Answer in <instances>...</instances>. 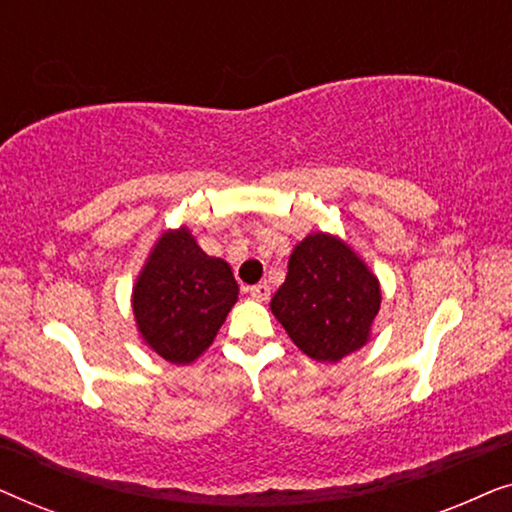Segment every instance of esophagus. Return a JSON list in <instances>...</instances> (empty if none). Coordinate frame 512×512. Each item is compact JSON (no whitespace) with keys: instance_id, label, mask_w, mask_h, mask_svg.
<instances>
[{"instance_id":"esophagus-1","label":"esophagus","mask_w":512,"mask_h":512,"mask_svg":"<svg viewBox=\"0 0 512 512\" xmlns=\"http://www.w3.org/2000/svg\"><path fill=\"white\" fill-rule=\"evenodd\" d=\"M249 296L254 300H261V303H265V300L270 298V286L268 284H256V286H249Z\"/></svg>"}]
</instances>
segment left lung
Segmentation results:
<instances>
[{
  "label": "left lung",
  "instance_id": "obj_1",
  "mask_svg": "<svg viewBox=\"0 0 512 512\" xmlns=\"http://www.w3.org/2000/svg\"><path fill=\"white\" fill-rule=\"evenodd\" d=\"M380 284L338 237L314 233L293 249L270 307L289 338L317 361H340L368 340Z\"/></svg>",
  "mask_w": 512,
  "mask_h": 512
}]
</instances>
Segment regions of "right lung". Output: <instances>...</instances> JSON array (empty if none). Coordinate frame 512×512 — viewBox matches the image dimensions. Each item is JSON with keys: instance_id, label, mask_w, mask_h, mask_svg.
<instances>
[{"instance_id": "1", "label": "right lung", "mask_w": 512, "mask_h": 512, "mask_svg": "<svg viewBox=\"0 0 512 512\" xmlns=\"http://www.w3.org/2000/svg\"><path fill=\"white\" fill-rule=\"evenodd\" d=\"M237 291L230 265L207 256L181 228L151 251L132 291V312L153 352L181 366L212 345Z\"/></svg>"}]
</instances>
